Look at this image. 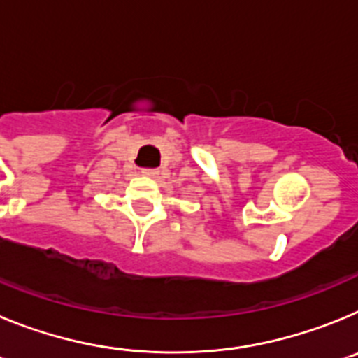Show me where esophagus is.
Segmentation results:
<instances>
[{"label": "esophagus", "mask_w": 358, "mask_h": 358, "mask_svg": "<svg viewBox=\"0 0 358 358\" xmlns=\"http://www.w3.org/2000/svg\"><path fill=\"white\" fill-rule=\"evenodd\" d=\"M141 173H143L145 177H148V179H154V177L159 176V172H157V170H154V169H147V170H143Z\"/></svg>", "instance_id": "34e87169"}]
</instances>
